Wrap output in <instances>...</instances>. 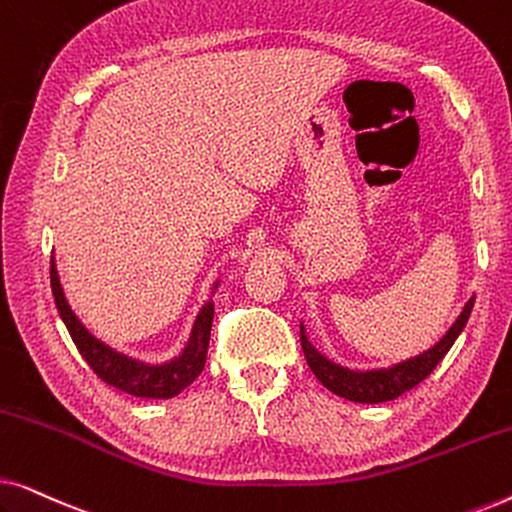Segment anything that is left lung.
Instances as JSON below:
<instances>
[{
	"instance_id": "8db88e82",
	"label": "left lung",
	"mask_w": 512,
	"mask_h": 512,
	"mask_svg": "<svg viewBox=\"0 0 512 512\" xmlns=\"http://www.w3.org/2000/svg\"><path fill=\"white\" fill-rule=\"evenodd\" d=\"M475 300L471 298L464 307V312L459 314V319L454 321V326L447 331L443 340L438 342L436 347L424 352L422 356H415V359L398 363V366L389 370H375V373H352V370H345L335 363L326 361L317 349H314L310 342H307L305 333L300 331V345H303L307 366L312 368V373L317 375V380L324 384L328 391L338 394L347 401L356 403H384L394 401L405 391L417 387L419 382L426 380L433 373V368L443 361V356L450 352L454 340L459 338V333L464 331L468 317H471Z\"/></svg>"
}]
</instances>
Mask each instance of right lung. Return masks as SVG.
<instances>
[{
    "instance_id": "right-lung-1",
    "label": "right lung",
    "mask_w": 512,
    "mask_h": 512,
    "mask_svg": "<svg viewBox=\"0 0 512 512\" xmlns=\"http://www.w3.org/2000/svg\"><path fill=\"white\" fill-rule=\"evenodd\" d=\"M51 289L55 305L62 321H65L69 335H72L76 349H79L83 359L93 373L100 377L104 384L114 387L118 391H125L130 396L139 398H172L179 391H184L195 377L202 373L207 361V347H209V333H212V321H214V305L207 303L202 307L198 321H195L191 340L184 354L177 361L167 363V366H142V363L125 359V356L116 354L114 349L102 345L100 340H95L90 335L72 307L67 305L65 293H62L58 270H55V261L51 258Z\"/></svg>"
}]
</instances>
